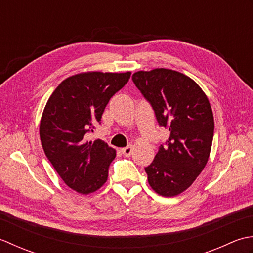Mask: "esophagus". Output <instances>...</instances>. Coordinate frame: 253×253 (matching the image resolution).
Segmentation results:
<instances>
[{
  "instance_id": "esophagus-1",
  "label": "esophagus",
  "mask_w": 253,
  "mask_h": 253,
  "mask_svg": "<svg viewBox=\"0 0 253 253\" xmlns=\"http://www.w3.org/2000/svg\"><path fill=\"white\" fill-rule=\"evenodd\" d=\"M132 152H133V147H132L131 145H128V146H126V147H123V148H121V153H122L123 155H125L126 157L131 156Z\"/></svg>"
}]
</instances>
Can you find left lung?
Listing matches in <instances>:
<instances>
[{"label": "left lung", "instance_id": "obj_1", "mask_svg": "<svg viewBox=\"0 0 253 253\" xmlns=\"http://www.w3.org/2000/svg\"><path fill=\"white\" fill-rule=\"evenodd\" d=\"M133 83L170 135L145 167L148 183L163 197L183 192L205 167L214 135L208 97L190 77L167 69L140 71Z\"/></svg>", "mask_w": 253, "mask_h": 253}]
</instances>
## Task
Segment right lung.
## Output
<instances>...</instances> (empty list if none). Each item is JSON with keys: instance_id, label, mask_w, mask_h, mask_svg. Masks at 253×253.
<instances>
[{"instance_id": "obj_1", "label": "right lung", "mask_w": 253, "mask_h": 253, "mask_svg": "<svg viewBox=\"0 0 253 253\" xmlns=\"http://www.w3.org/2000/svg\"><path fill=\"white\" fill-rule=\"evenodd\" d=\"M130 76V72L71 76L56 87L44 107L39 130L44 154L76 192H95L107 181L116 151L102 140L86 142V134L100 125L110 98Z\"/></svg>"}]
</instances>
